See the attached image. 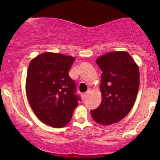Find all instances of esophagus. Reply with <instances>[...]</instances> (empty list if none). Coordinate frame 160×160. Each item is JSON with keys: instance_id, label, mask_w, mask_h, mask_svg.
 Instances as JSON below:
<instances>
[{"instance_id": "esophagus-1", "label": "esophagus", "mask_w": 160, "mask_h": 160, "mask_svg": "<svg viewBox=\"0 0 160 160\" xmlns=\"http://www.w3.org/2000/svg\"><path fill=\"white\" fill-rule=\"evenodd\" d=\"M88 95H89V92H86V93H83V94H82L81 95V98H82V100H83V99H85L86 97L88 96Z\"/></svg>"}]
</instances>
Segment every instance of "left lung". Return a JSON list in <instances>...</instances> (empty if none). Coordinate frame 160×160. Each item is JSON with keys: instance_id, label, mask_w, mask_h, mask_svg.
<instances>
[{"instance_id": "left-lung-1", "label": "left lung", "mask_w": 160, "mask_h": 160, "mask_svg": "<svg viewBox=\"0 0 160 160\" xmlns=\"http://www.w3.org/2000/svg\"><path fill=\"white\" fill-rule=\"evenodd\" d=\"M102 71V102L91 111L92 119L104 126L118 122L129 113L139 88L138 66L127 52L113 51L96 59Z\"/></svg>"}]
</instances>
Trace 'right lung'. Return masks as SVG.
I'll use <instances>...</instances> for the list:
<instances>
[{
	"instance_id": "obj_1",
	"label": "right lung",
	"mask_w": 160,
	"mask_h": 160,
	"mask_svg": "<svg viewBox=\"0 0 160 160\" xmlns=\"http://www.w3.org/2000/svg\"><path fill=\"white\" fill-rule=\"evenodd\" d=\"M75 58L46 52L32 59L27 72L25 91L31 108L40 120L62 128L71 120L79 97L68 72Z\"/></svg>"
}]
</instances>
